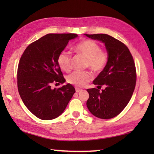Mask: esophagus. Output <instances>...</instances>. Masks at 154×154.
Masks as SVG:
<instances>
[{
    "label": "esophagus",
    "instance_id": "34e87169",
    "mask_svg": "<svg viewBox=\"0 0 154 154\" xmlns=\"http://www.w3.org/2000/svg\"><path fill=\"white\" fill-rule=\"evenodd\" d=\"M75 91H76L77 93H80V92H81V91H82V90L79 89V88H77V87L75 88Z\"/></svg>",
    "mask_w": 154,
    "mask_h": 154
}]
</instances>
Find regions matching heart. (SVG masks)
<instances>
[{
  "mask_svg": "<svg viewBox=\"0 0 154 154\" xmlns=\"http://www.w3.org/2000/svg\"><path fill=\"white\" fill-rule=\"evenodd\" d=\"M73 50L77 54L86 57L85 67L90 68L94 73H99L105 67L109 57L105 51L101 50L100 45L96 42L85 40L75 45ZM71 55L69 52L63 51L59 55L58 64L62 70L69 72L71 69ZM91 78L88 71H75L69 75L67 81L78 87L85 86Z\"/></svg>",
  "mask_w": 154,
  "mask_h": 154,
  "instance_id": "1",
  "label": "heart"
}]
</instances>
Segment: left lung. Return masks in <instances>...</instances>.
<instances>
[{"instance_id":"left-lung-1","label":"left lung","mask_w":154,"mask_h":154,"mask_svg":"<svg viewBox=\"0 0 154 154\" xmlns=\"http://www.w3.org/2000/svg\"><path fill=\"white\" fill-rule=\"evenodd\" d=\"M85 35L104 43L109 57L105 67L93 82L97 89L87 90L89 94L87 106L94 116L112 119L122 112L132 96L136 81L134 61L126 45L110 35ZM103 86L105 89L100 91Z\"/></svg>"}]
</instances>
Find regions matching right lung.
Returning a JSON list of instances; mask_svg holds the SVG:
<instances>
[{
  "mask_svg": "<svg viewBox=\"0 0 154 154\" xmlns=\"http://www.w3.org/2000/svg\"><path fill=\"white\" fill-rule=\"evenodd\" d=\"M75 34H48L30 44L20 60L18 89L25 106L38 119H54L63 112L75 89L67 83L52 89L53 83L63 84L57 58ZM57 84V83H56Z\"/></svg>",
  "mask_w": 154,
  "mask_h": 154,
  "instance_id": "right-lung-1",
  "label": "right lung"
}]
</instances>
